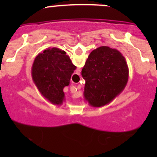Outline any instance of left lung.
Instances as JSON below:
<instances>
[{
  "label": "left lung",
  "mask_w": 157,
  "mask_h": 157,
  "mask_svg": "<svg viewBox=\"0 0 157 157\" xmlns=\"http://www.w3.org/2000/svg\"><path fill=\"white\" fill-rule=\"evenodd\" d=\"M86 83L83 96L89 105H108L125 88L129 70L125 58L115 48L101 46L89 55L81 71Z\"/></svg>",
  "instance_id": "8db88e82"
}]
</instances>
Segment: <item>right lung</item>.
I'll list each match as a JSON object with an SVG mask.
<instances>
[{
    "instance_id": "right-lung-1",
    "label": "right lung",
    "mask_w": 157,
    "mask_h": 157,
    "mask_svg": "<svg viewBox=\"0 0 157 157\" xmlns=\"http://www.w3.org/2000/svg\"><path fill=\"white\" fill-rule=\"evenodd\" d=\"M77 67L64 51L48 48L35 58L32 78L42 96L53 105H61L65 100L63 91L70 84Z\"/></svg>"
}]
</instances>
